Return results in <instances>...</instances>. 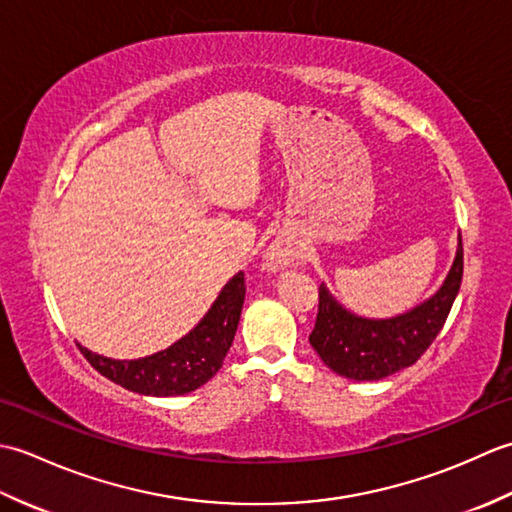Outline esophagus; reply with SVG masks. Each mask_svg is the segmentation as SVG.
I'll use <instances>...</instances> for the list:
<instances>
[{
    "label": "esophagus",
    "instance_id": "esophagus-1",
    "mask_svg": "<svg viewBox=\"0 0 512 512\" xmlns=\"http://www.w3.org/2000/svg\"><path fill=\"white\" fill-rule=\"evenodd\" d=\"M288 262V253L284 248H279V246H273L266 253V266L270 268V270H277L279 266H284Z\"/></svg>",
    "mask_w": 512,
    "mask_h": 512
}]
</instances>
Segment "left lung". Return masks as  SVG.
<instances>
[{
	"label": "left lung",
	"mask_w": 512,
	"mask_h": 512,
	"mask_svg": "<svg viewBox=\"0 0 512 512\" xmlns=\"http://www.w3.org/2000/svg\"><path fill=\"white\" fill-rule=\"evenodd\" d=\"M464 270L462 237L453 266L436 295L391 319H363L345 310L325 284L310 345L332 372L352 380H380L413 365L436 341L460 292Z\"/></svg>",
	"instance_id": "obj_1"
}]
</instances>
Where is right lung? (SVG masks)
<instances>
[{
	"label": "right lung",
	"instance_id": "obj_1",
	"mask_svg": "<svg viewBox=\"0 0 512 512\" xmlns=\"http://www.w3.org/2000/svg\"><path fill=\"white\" fill-rule=\"evenodd\" d=\"M246 297L244 273L222 288L211 310L195 328L167 350L136 361H114L79 345L96 372L112 383L145 396H182L211 380L231 350Z\"/></svg>",
	"mask_w": 512,
	"mask_h": 512
}]
</instances>
